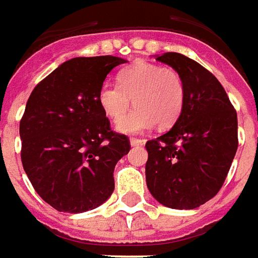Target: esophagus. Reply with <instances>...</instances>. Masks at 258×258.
Wrapping results in <instances>:
<instances>
[{
  "instance_id": "34e87169",
  "label": "esophagus",
  "mask_w": 258,
  "mask_h": 258,
  "mask_svg": "<svg viewBox=\"0 0 258 258\" xmlns=\"http://www.w3.org/2000/svg\"><path fill=\"white\" fill-rule=\"evenodd\" d=\"M144 143H146V140H143V139H136V137H132L131 139L132 147H136V146H143Z\"/></svg>"
}]
</instances>
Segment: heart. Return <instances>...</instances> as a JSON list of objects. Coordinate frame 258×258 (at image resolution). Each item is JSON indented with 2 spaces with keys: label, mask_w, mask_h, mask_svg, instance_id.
I'll return each instance as SVG.
<instances>
[{
  "label": "heart",
  "mask_w": 258,
  "mask_h": 258,
  "mask_svg": "<svg viewBox=\"0 0 258 258\" xmlns=\"http://www.w3.org/2000/svg\"><path fill=\"white\" fill-rule=\"evenodd\" d=\"M119 85L104 82L99 89V106L111 119H119L130 106L137 108L116 122V131L123 135H140L155 123L168 127L177 121L184 106V82L177 71L147 61L127 67L118 77Z\"/></svg>",
  "instance_id": "heart-1"
}]
</instances>
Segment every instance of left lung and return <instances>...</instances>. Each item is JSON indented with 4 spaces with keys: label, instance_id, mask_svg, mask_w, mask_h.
I'll return each instance as SVG.
<instances>
[{
    "label": "left lung",
    "instance_id": "8db88e82",
    "mask_svg": "<svg viewBox=\"0 0 258 258\" xmlns=\"http://www.w3.org/2000/svg\"><path fill=\"white\" fill-rule=\"evenodd\" d=\"M184 82V106L170 131L146 144V181L159 204L199 208L219 192L238 150V116L217 78L176 52L157 54Z\"/></svg>",
    "mask_w": 258,
    "mask_h": 258
}]
</instances>
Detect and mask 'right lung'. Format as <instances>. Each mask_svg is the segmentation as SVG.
Here are the masks:
<instances>
[{"label":"right lung","mask_w":258,"mask_h":258,"mask_svg":"<svg viewBox=\"0 0 258 258\" xmlns=\"http://www.w3.org/2000/svg\"><path fill=\"white\" fill-rule=\"evenodd\" d=\"M115 56L74 57L34 88L20 121L22 163L41 198L59 212L99 208L114 191V168L131 150L111 131L97 95Z\"/></svg>","instance_id":"obj_1"}]
</instances>
